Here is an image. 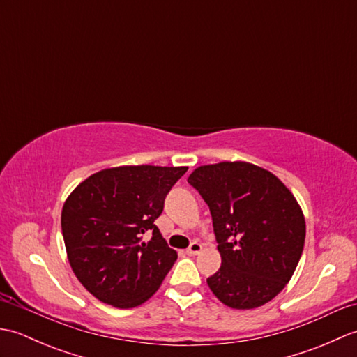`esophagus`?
Returning a JSON list of instances; mask_svg holds the SVG:
<instances>
[{
    "label": "esophagus",
    "mask_w": 357,
    "mask_h": 357,
    "mask_svg": "<svg viewBox=\"0 0 357 357\" xmlns=\"http://www.w3.org/2000/svg\"><path fill=\"white\" fill-rule=\"evenodd\" d=\"M202 250V245L199 244V242H192L190 244V247L187 248V255H190V256H195V255H198L199 252Z\"/></svg>",
    "instance_id": "esophagus-1"
}]
</instances>
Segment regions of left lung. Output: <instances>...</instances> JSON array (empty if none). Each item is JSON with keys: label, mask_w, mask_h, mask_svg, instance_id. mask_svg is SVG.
<instances>
[{"label": "left lung", "mask_w": 357, "mask_h": 357, "mask_svg": "<svg viewBox=\"0 0 357 357\" xmlns=\"http://www.w3.org/2000/svg\"><path fill=\"white\" fill-rule=\"evenodd\" d=\"M210 208L222 264L207 278L227 307L267 304L291 279L305 242V219L275 174L250 162L201 165L188 176Z\"/></svg>", "instance_id": "obj_1"}]
</instances>
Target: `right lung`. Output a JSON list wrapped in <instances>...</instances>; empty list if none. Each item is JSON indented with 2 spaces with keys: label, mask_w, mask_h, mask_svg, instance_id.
Here are the masks:
<instances>
[{
  "label": "right lung",
  "mask_w": 357,
  "mask_h": 357,
  "mask_svg": "<svg viewBox=\"0 0 357 357\" xmlns=\"http://www.w3.org/2000/svg\"><path fill=\"white\" fill-rule=\"evenodd\" d=\"M187 167L123 165L75 188L61 213L70 267L104 304L133 308L151 298L176 261L155 225Z\"/></svg>",
  "instance_id": "obj_1"
}]
</instances>
